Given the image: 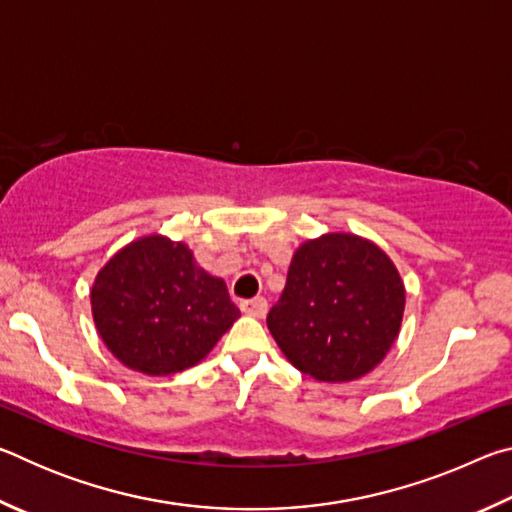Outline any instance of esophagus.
Returning <instances> with one entry per match:
<instances>
[{
  "label": "esophagus",
  "instance_id": "34e87169",
  "mask_svg": "<svg viewBox=\"0 0 512 512\" xmlns=\"http://www.w3.org/2000/svg\"><path fill=\"white\" fill-rule=\"evenodd\" d=\"M241 311L253 318H264L268 311V302H266V298H250V300L241 302Z\"/></svg>",
  "mask_w": 512,
  "mask_h": 512
}]
</instances>
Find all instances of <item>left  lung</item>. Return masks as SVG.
<instances>
[{
    "instance_id": "obj_1",
    "label": "left lung",
    "mask_w": 512,
    "mask_h": 512,
    "mask_svg": "<svg viewBox=\"0 0 512 512\" xmlns=\"http://www.w3.org/2000/svg\"><path fill=\"white\" fill-rule=\"evenodd\" d=\"M404 302V282L384 250L329 232L296 250L266 323L300 372L341 384L368 375L386 357L400 334Z\"/></svg>"
}]
</instances>
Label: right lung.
<instances>
[{
  "label": "right lung",
  "mask_w": 512,
  "mask_h": 512,
  "mask_svg": "<svg viewBox=\"0 0 512 512\" xmlns=\"http://www.w3.org/2000/svg\"><path fill=\"white\" fill-rule=\"evenodd\" d=\"M101 341L126 368L176 375L203 361L241 311L183 241L149 235L101 268L90 291Z\"/></svg>",
  "instance_id": "1"
}]
</instances>
